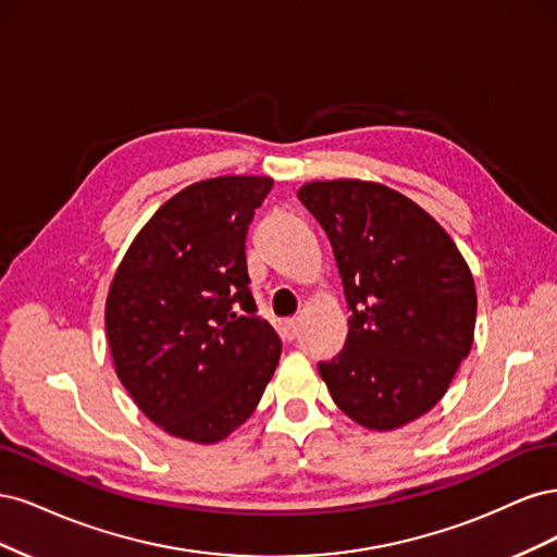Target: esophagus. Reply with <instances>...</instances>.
<instances>
[{"instance_id":"34e87169","label":"esophagus","mask_w":557,"mask_h":557,"mask_svg":"<svg viewBox=\"0 0 557 557\" xmlns=\"http://www.w3.org/2000/svg\"><path fill=\"white\" fill-rule=\"evenodd\" d=\"M299 330H301L299 318H290V320H285V323H283V336H285V339H288V342L297 339Z\"/></svg>"}]
</instances>
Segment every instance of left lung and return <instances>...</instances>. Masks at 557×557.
I'll return each instance as SVG.
<instances>
[{"label":"left lung","mask_w":557,"mask_h":557,"mask_svg":"<svg viewBox=\"0 0 557 557\" xmlns=\"http://www.w3.org/2000/svg\"><path fill=\"white\" fill-rule=\"evenodd\" d=\"M334 250L348 339L318 372L350 420L391 432L440 401L474 344L476 285L448 232L376 181H311L297 190Z\"/></svg>","instance_id":"obj_1"}]
</instances>
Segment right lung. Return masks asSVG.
<instances>
[{
	"label": "right lung",
	"instance_id": "add662e5",
	"mask_svg": "<svg viewBox=\"0 0 557 557\" xmlns=\"http://www.w3.org/2000/svg\"><path fill=\"white\" fill-rule=\"evenodd\" d=\"M272 185L232 174L183 188L132 239L109 285L115 374L178 440H227L276 372L281 339L256 315L246 272V232Z\"/></svg>",
	"mask_w": 557,
	"mask_h": 557
}]
</instances>
